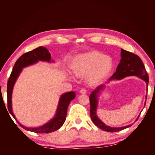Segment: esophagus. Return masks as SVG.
Here are the masks:
<instances>
[{
  "label": "esophagus",
  "instance_id": "esophagus-1",
  "mask_svg": "<svg viewBox=\"0 0 155 155\" xmlns=\"http://www.w3.org/2000/svg\"><path fill=\"white\" fill-rule=\"evenodd\" d=\"M80 93H81V94H86L87 93V89H85V88H81V90H80Z\"/></svg>",
  "mask_w": 155,
  "mask_h": 155
}]
</instances>
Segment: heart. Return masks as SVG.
<instances>
[{"mask_svg": "<svg viewBox=\"0 0 155 155\" xmlns=\"http://www.w3.org/2000/svg\"><path fill=\"white\" fill-rule=\"evenodd\" d=\"M113 62L109 56L97 51H89L75 57L72 63L73 72L78 77L88 74V79L91 84L100 82L110 73Z\"/></svg>", "mask_w": 155, "mask_h": 155, "instance_id": "obj_1", "label": "heart"}]
</instances>
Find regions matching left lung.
I'll return each instance as SVG.
<instances>
[{
    "instance_id": "left-lung-1",
    "label": "left lung",
    "mask_w": 155,
    "mask_h": 155,
    "mask_svg": "<svg viewBox=\"0 0 155 155\" xmlns=\"http://www.w3.org/2000/svg\"><path fill=\"white\" fill-rule=\"evenodd\" d=\"M121 60L118 67L116 68V71L113 74L110 79H121L127 76H136L143 79L147 83V89L148 87L149 82V76L145 70L144 64L142 62V59L140 58L139 56L136 55L129 51L121 49ZM104 87V85H101L97 87L96 90L94 91L92 94H91L89 96L90 99V105H91V118L97 127L104 130L107 132H117L121 130H124L126 128L129 127L131 125L122 127H111L106 125L104 123L97 118L96 110L97 105V94L100 92L101 89ZM147 99V96H146ZM146 101L145 103V105ZM139 116L137 120H138Z\"/></svg>"
}]
</instances>
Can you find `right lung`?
Returning <instances> with one entry per match:
<instances>
[{"mask_svg": "<svg viewBox=\"0 0 155 155\" xmlns=\"http://www.w3.org/2000/svg\"><path fill=\"white\" fill-rule=\"evenodd\" d=\"M51 59V55L48 50L43 46H39L31 51L22 54L18 58L14 64L13 70L9 78L7 83V100H8V109L11 115L15 118V115L13 114L12 109V94L13 87L18 75L22 71V68H25L30 64L37 63L39 61L50 62ZM76 97V94L74 92H68L63 94L60 97L59 105L58 107L57 112L54 118L51 120L49 122L42 125L39 127L30 128L23 126L19 124L20 126L26 130L31 131L36 133H50L54 131L57 130L61 127L64 123V121L67 118V113L68 107L70 101L73 100Z\"/></svg>", "mask_w": 155, "mask_h": 155, "instance_id": "right-lung-1", "label": "right lung"}]
</instances>
